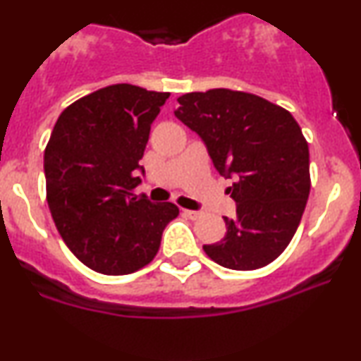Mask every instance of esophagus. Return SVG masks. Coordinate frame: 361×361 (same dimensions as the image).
<instances>
[{"instance_id": "obj_1", "label": "esophagus", "mask_w": 361, "mask_h": 361, "mask_svg": "<svg viewBox=\"0 0 361 361\" xmlns=\"http://www.w3.org/2000/svg\"><path fill=\"white\" fill-rule=\"evenodd\" d=\"M183 215L188 216V219H192V220H197V219H200V216H202V214H200V212L186 210V208H183Z\"/></svg>"}]
</instances>
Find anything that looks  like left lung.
<instances>
[{
    "label": "left lung",
    "mask_w": 361,
    "mask_h": 361,
    "mask_svg": "<svg viewBox=\"0 0 361 361\" xmlns=\"http://www.w3.org/2000/svg\"><path fill=\"white\" fill-rule=\"evenodd\" d=\"M178 104L175 116L203 139L216 171L235 178L228 192L237 214L224 216L227 235L203 250L233 271L267 266L293 240L310 197L301 128L284 107L240 90L190 92Z\"/></svg>",
    "instance_id": "1"
}]
</instances>
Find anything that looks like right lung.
I'll return each instance as SVG.
<instances>
[{"label":"right lung","instance_id":"obj_1","mask_svg":"<svg viewBox=\"0 0 361 361\" xmlns=\"http://www.w3.org/2000/svg\"><path fill=\"white\" fill-rule=\"evenodd\" d=\"M169 92L114 84L79 99L56 119L45 147L47 202L65 245L106 276L142 269L176 219L175 203L134 195L151 124Z\"/></svg>","mask_w":361,"mask_h":361}]
</instances>
